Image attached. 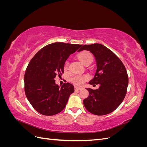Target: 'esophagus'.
I'll list each match as a JSON object with an SVG mask.
<instances>
[{
	"instance_id": "34e87169",
	"label": "esophagus",
	"mask_w": 147,
	"mask_h": 147,
	"mask_svg": "<svg viewBox=\"0 0 147 147\" xmlns=\"http://www.w3.org/2000/svg\"><path fill=\"white\" fill-rule=\"evenodd\" d=\"M82 90V88L77 87V86H75V91H80V90Z\"/></svg>"
}]
</instances>
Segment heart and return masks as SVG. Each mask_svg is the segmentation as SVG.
I'll return each mask as SVG.
<instances>
[{"label":"heart","mask_w":147,"mask_h":147,"mask_svg":"<svg viewBox=\"0 0 147 147\" xmlns=\"http://www.w3.org/2000/svg\"><path fill=\"white\" fill-rule=\"evenodd\" d=\"M78 58L81 62L82 64L84 65L88 63H91L92 61V56L90 53L88 51H83L80 53L78 56ZM69 63L68 61H66L64 64V69H67L68 68ZM88 77L86 76H79V75H75V76L71 78L70 81L72 83H74L75 85L80 86L83 84L84 82L86 80Z\"/></svg>","instance_id":"b5f03b06"}]
</instances>
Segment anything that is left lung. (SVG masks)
Masks as SVG:
<instances>
[{
	"mask_svg": "<svg viewBox=\"0 0 147 147\" xmlns=\"http://www.w3.org/2000/svg\"><path fill=\"white\" fill-rule=\"evenodd\" d=\"M90 51L96 62V72L90 84H99V89L86 88L89 96L83 100L84 107L96 115L112 112L125 97L128 77L125 67L114 53L99 43L84 45L78 52Z\"/></svg>",
	"mask_w": 147,
	"mask_h": 147,
	"instance_id": "8db88e82",
	"label": "left lung"
}]
</instances>
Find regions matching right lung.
<instances>
[{"label":"right lung","mask_w":147,"mask_h":147,"mask_svg":"<svg viewBox=\"0 0 147 147\" xmlns=\"http://www.w3.org/2000/svg\"><path fill=\"white\" fill-rule=\"evenodd\" d=\"M82 45L56 42L38 51L30 60L24 75V91L33 108L46 116L60 113L65 107L74 86L69 83L61 87L55 78L64 73V64Z\"/></svg>","instance_id":"1"}]
</instances>
